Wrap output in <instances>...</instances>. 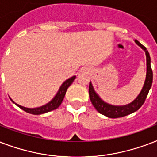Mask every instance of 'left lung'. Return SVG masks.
Masks as SVG:
<instances>
[{
    "label": "left lung",
    "mask_w": 157,
    "mask_h": 157,
    "mask_svg": "<svg viewBox=\"0 0 157 157\" xmlns=\"http://www.w3.org/2000/svg\"><path fill=\"white\" fill-rule=\"evenodd\" d=\"M135 42L138 45L145 50L147 57V76L146 80L144 86L142 89V91L137 97L136 99L134 100L131 103H129L125 106H112V105L107 104L104 103L101 99L97 94L94 92L93 89V86L90 83L89 86V94H90V98L93 106L95 107V109L98 111L99 113L104 115L106 117H110V118H118V117H122L127 115L131 114L133 112H136L137 110H139L141 106L144 103L147 94H148L149 90L151 88V84H152V70L151 67V58L148 51L147 50L145 46L142 45L141 43L135 40Z\"/></svg>",
    "instance_id": "obj_1"
}]
</instances>
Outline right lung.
I'll return each mask as SVG.
<instances>
[{"label":"right lung","instance_id":"right-lung-1","mask_svg":"<svg viewBox=\"0 0 157 157\" xmlns=\"http://www.w3.org/2000/svg\"><path fill=\"white\" fill-rule=\"evenodd\" d=\"M76 78V76H72L71 78H69L68 80H67L66 81H64L63 84L62 85L59 90L58 91V93L55 95L52 100L50 101V103H47V104L44 105L42 107H36V108H27V107H24L23 106H20V105L15 103L18 107H20L21 109H23V111H25L26 112H28V113H31V114L33 115H40L43 114V113H45V112H50V111H53V110L56 109L60 106V104L62 103L63 100L64 96H65V94H66V91L67 90L69 86H71V83L73 82V81ZM11 101L13 103V101L11 99Z\"/></svg>","mask_w":157,"mask_h":157}]
</instances>
